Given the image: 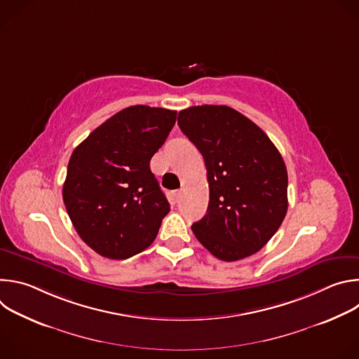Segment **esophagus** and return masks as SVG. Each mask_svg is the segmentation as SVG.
Masks as SVG:
<instances>
[{
	"label": "esophagus",
	"instance_id": "1",
	"mask_svg": "<svg viewBox=\"0 0 359 359\" xmlns=\"http://www.w3.org/2000/svg\"><path fill=\"white\" fill-rule=\"evenodd\" d=\"M173 197H175V201L177 203V201L180 200V197H182V189H180V190H175V193H173Z\"/></svg>",
	"mask_w": 359,
	"mask_h": 359
}]
</instances>
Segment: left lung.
<instances>
[{"instance_id":"1","label":"left lung","mask_w":359,"mask_h":359,"mask_svg":"<svg viewBox=\"0 0 359 359\" xmlns=\"http://www.w3.org/2000/svg\"><path fill=\"white\" fill-rule=\"evenodd\" d=\"M177 125L208 170L209 208L191 226L196 238L223 262L257 252L287 215L288 176L278 149L257 125L224 105L183 109Z\"/></svg>"}]
</instances>
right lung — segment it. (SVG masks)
Instances as JSON below:
<instances>
[{"instance_id": "add662e5", "label": "right lung", "mask_w": 359, "mask_h": 359, "mask_svg": "<svg viewBox=\"0 0 359 359\" xmlns=\"http://www.w3.org/2000/svg\"><path fill=\"white\" fill-rule=\"evenodd\" d=\"M176 111L135 105L97 126L72 151L62 197L79 237L97 254L125 260L156 238L170 204L150 159Z\"/></svg>"}]
</instances>
